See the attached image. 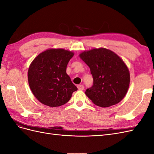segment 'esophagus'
<instances>
[{
	"instance_id": "obj_1",
	"label": "esophagus",
	"mask_w": 154,
	"mask_h": 154,
	"mask_svg": "<svg viewBox=\"0 0 154 154\" xmlns=\"http://www.w3.org/2000/svg\"><path fill=\"white\" fill-rule=\"evenodd\" d=\"M77 87L78 88V90H80V91H82V90L84 89V86L82 85H78L77 86Z\"/></svg>"
}]
</instances>
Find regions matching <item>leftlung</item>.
<instances>
[{"mask_svg":"<svg viewBox=\"0 0 154 154\" xmlns=\"http://www.w3.org/2000/svg\"><path fill=\"white\" fill-rule=\"evenodd\" d=\"M91 69L93 85L85 94L95 105L108 107L122 101L128 90L129 70L118 55L105 48L92 49L80 54Z\"/></svg>","mask_w":154,"mask_h":154,"instance_id":"1","label":"left lung"}]
</instances>
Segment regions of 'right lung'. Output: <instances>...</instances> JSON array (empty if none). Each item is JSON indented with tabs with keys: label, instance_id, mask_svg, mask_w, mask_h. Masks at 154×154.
Returning a JSON list of instances; mask_svg holds the SVG:
<instances>
[{
	"label": "right lung",
	"instance_id": "obj_1",
	"mask_svg": "<svg viewBox=\"0 0 154 154\" xmlns=\"http://www.w3.org/2000/svg\"><path fill=\"white\" fill-rule=\"evenodd\" d=\"M74 53L63 49H50L39 54L30 65L27 73L31 90L40 103L51 107L69 101L78 90L66 73Z\"/></svg>",
	"mask_w": 154,
	"mask_h": 154
}]
</instances>
